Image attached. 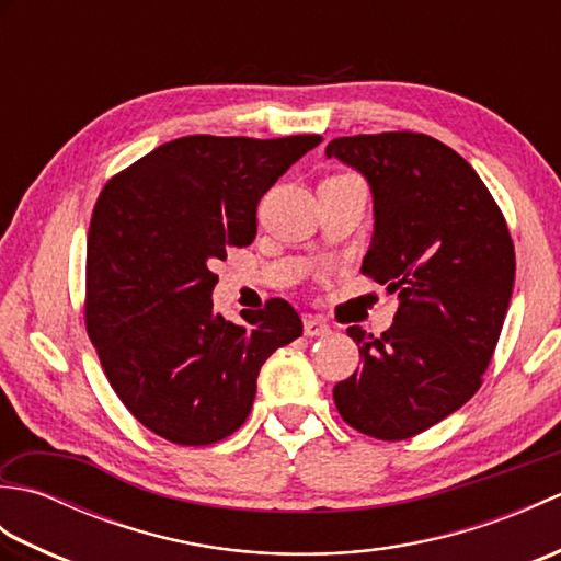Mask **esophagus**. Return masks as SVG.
Instances as JSON below:
<instances>
[{
  "label": "esophagus",
  "mask_w": 561,
  "mask_h": 561,
  "mask_svg": "<svg viewBox=\"0 0 561 561\" xmlns=\"http://www.w3.org/2000/svg\"><path fill=\"white\" fill-rule=\"evenodd\" d=\"M304 332L308 337H323L330 332V325L325 320H320L318 316H306L304 318Z\"/></svg>",
  "instance_id": "1"
}]
</instances>
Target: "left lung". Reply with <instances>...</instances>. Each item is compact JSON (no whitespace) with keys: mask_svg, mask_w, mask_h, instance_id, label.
<instances>
[{"mask_svg":"<svg viewBox=\"0 0 561 561\" xmlns=\"http://www.w3.org/2000/svg\"><path fill=\"white\" fill-rule=\"evenodd\" d=\"M325 153L371 185L376 229L362 274L400 296L380 337L347 328L362 366L332 396L356 432L412 438L480 390L514 289V241L482 178L444 141L354 135Z\"/></svg>","mask_w":561,"mask_h":561,"instance_id":"left-lung-1","label":"left lung"}]
</instances>
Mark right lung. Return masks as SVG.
Returning a JSON list of instances; mask_svg holds the SVG:
<instances>
[{
    "mask_svg": "<svg viewBox=\"0 0 561 561\" xmlns=\"http://www.w3.org/2000/svg\"><path fill=\"white\" fill-rule=\"evenodd\" d=\"M320 141L181 137L101 190L87 241V332L117 398L171 444L238 432L260 366L304 332L284 299L245 311L243 325L214 313L211 262L253 243L262 195Z\"/></svg>",
    "mask_w": 561,
    "mask_h": 561,
    "instance_id": "right-lung-1",
    "label": "right lung"
}]
</instances>
